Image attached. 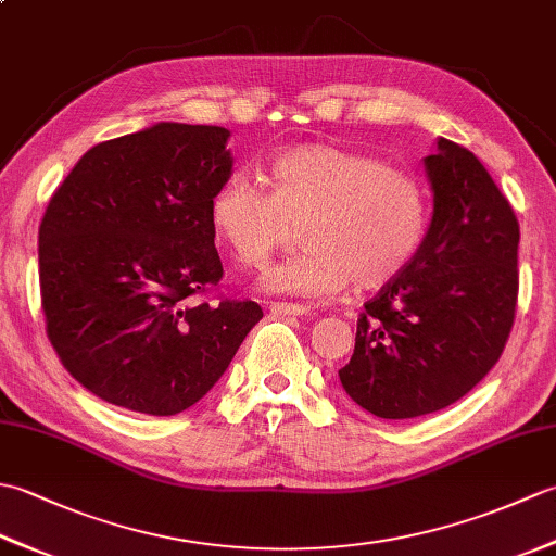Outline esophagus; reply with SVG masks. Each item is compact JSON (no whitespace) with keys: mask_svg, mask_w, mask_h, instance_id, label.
Instances as JSON below:
<instances>
[{"mask_svg":"<svg viewBox=\"0 0 556 556\" xmlns=\"http://www.w3.org/2000/svg\"><path fill=\"white\" fill-rule=\"evenodd\" d=\"M269 311L275 313V315H305V313H308V308H305V305H301V303H287V301L271 303Z\"/></svg>","mask_w":556,"mask_h":556,"instance_id":"34e87169","label":"esophagus"}]
</instances>
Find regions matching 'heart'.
<instances>
[{
  "instance_id": "1",
  "label": "heart",
  "mask_w": 556,
  "mask_h": 556,
  "mask_svg": "<svg viewBox=\"0 0 556 556\" xmlns=\"http://www.w3.org/2000/svg\"><path fill=\"white\" fill-rule=\"evenodd\" d=\"M269 191L231 174L210 198V224L245 267H263L299 224L296 255L269 269L277 293L320 296L380 289L418 255L428 231V188L410 169L327 140L269 162Z\"/></svg>"
}]
</instances>
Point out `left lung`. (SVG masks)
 Returning a JSON list of instances; mask_svg holds the SVG:
<instances>
[{
  "label": "left lung",
  "mask_w": 556,
  "mask_h": 556,
  "mask_svg": "<svg viewBox=\"0 0 556 556\" xmlns=\"http://www.w3.org/2000/svg\"><path fill=\"white\" fill-rule=\"evenodd\" d=\"M432 219L418 255L365 303L341 387L377 418L404 420L466 396L509 339L518 219L473 152L437 140L425 157Z\"/></svg>",
  "instance_id": "1"
}]
</instances>
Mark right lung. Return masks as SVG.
<instances>
[{
    "mask_svg": "<svg viewBox=\"0 0 556 556\" xmlns=\"http://www.w3.org/2000/svg\"><path fill=\"white\" fill-rule=\"evenodd\" d=\"M229 131L160 122L90 148L56 188L38 236L47 337L108 404L176 416L203 399L255 301H195L224 275L210 198L231 176Z\"/></svg>",
    "mask_w": 556,
    "mask_h": 556,
    "instance_id": "obj_1",
    "label": "right lung"
}]
</instances>
